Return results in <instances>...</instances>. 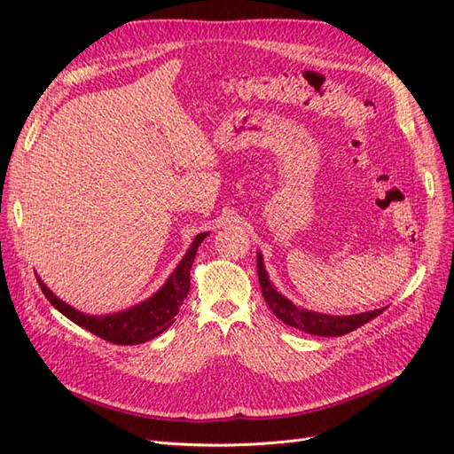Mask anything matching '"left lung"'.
<instances>
[{
	"instance_id": "1",
	"label": "left lung",
	"mask_w": 454,
	"mask_h": 454,
	"mask_svg": "<svg viewBox=\"0 0 454 454\" xmlns=\"http://www.w3.org/2000/svg\"><path fill=\"white\" fill-rule=\"evenodd\" d=\"M257 277L261 284V294H263L267 305L274 312V316H277L278 320H282L286 325H292L310 335H320V337L347 335L354 332V329H358L360 325L367 324L369 320L377 318V316L384 310V309H377V310L354 314V316H329V314L299 309L292 303V301H287L284 295H280L277 290H274L267 277L261 254H257Z\"/></svg>"
}]
</instances>
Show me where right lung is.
<instances>
[{
    "instance_id": "obj_1",
    "label": "right lung",
    "mask_w": 454,
    "mask_h": 454,
    "mask_svg": "<svg viewBox=\"0 0 454 454\" xmlns=\"http://www.w3.org/2000/svg\"><path fill=\"white\" fill-rule=\"evenodd\" d=\"M206 235H208V232H200V235L195 237L191 248L180 261V265L176 267L172 277L153 297H149L144 303L136 305L125 312L107 316L83 314L72 309L70 305H66L59 297H54L39 277L37 282L41 286V292L49 299V303L54 309H59L66 318H70L77 325L89 329L90 333L98 335L104 340L114 342V345H140V342H145L160 335L162 332H167L174 324L176 314L184 305V299L189 294V270L195 261L199 246L206 239Z\"/></svg>"
}]
</instances>
